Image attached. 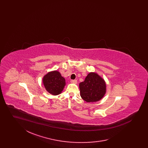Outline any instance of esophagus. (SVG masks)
Listing matches in <instances>:
<instances>
[{
  "label": "esophagus",
  "instance_id": "1",
  "mask_svg": "<svg viewBox=\"0 0 148 148\" xmlns=\"http://www.w3.org/2000/svg\"><path fill=\"white\" fill-rule=\"evenodd\" d=\"M71 82L73 84H77V80H71Z\"/></svg>",
  "mask_w": 148,
  "mask_h": 148
}]
</instances>
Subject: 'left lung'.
Here are the masks:
<instances>
[{"mask_svg": "<svg viewBox=\"0 0 148 148\" xmlns=\"http://www.w3.org/2000/svg\"><path fill=\"white\" fill-rule=\"evenodd\" d=\"M80 96L87 103L97 102L106 92V81L97 73L90 72L85 80L79 84Z\"/></svg>", "mask_w": 148, "mask_h": 148, "instance_id": "obj_1", "label": "left lung"}]
</instances>
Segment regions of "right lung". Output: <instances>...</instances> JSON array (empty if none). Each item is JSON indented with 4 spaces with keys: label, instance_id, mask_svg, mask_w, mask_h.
<instances>
[{
    "label": "right lung",
    "instance_id": "1",
    "mask_svg": "<svg viewBox=\"0 0 148 148\" xmlns=\"http://www.w3.org/2000/svg\"><path fill=\"white\" fill-rule=\"evenodd\" d=\"M42 84L46 90L53 95H58L62 92L65 86V79L59 71H51L42 77Z\"/></svg>",
    "mask_w": 148,
    "mask_h": 148
}]
</instances>
